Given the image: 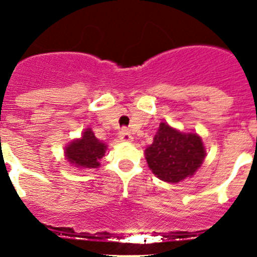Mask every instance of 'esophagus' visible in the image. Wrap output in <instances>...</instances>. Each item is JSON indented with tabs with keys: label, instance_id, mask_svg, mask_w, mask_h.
Listing matches in <instances>:
<instances>
[{
	"label": "esophagus",
	"instance_id": "obj_1",
	"mask_svg": "<svg viewBox=\"0 0 257 257\" xmlns=\"http://www.w3.org/2000/svg\"><path fill=\"white\" fill-rule=\"evenodd\" d=\"M119 138H120L121 142H132V141H133V137H132V134L129 133L126 129H123V131L120 132Z\"/></svg>",
	"mask_w": 257,
	"mask_h": 257
}]
</instances>
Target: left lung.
Instances as JSON below:
<instances>
[{"label": "left lung", "mask_w": 257, "mask_h": 257, "mask_svg": "<svg viewBox=\"0 0 257 257\" xmlns=\"http://www.w3.org/2000/svg\"><path fill=\"white\" fill-rule=\"evenodd\" d=\"M145 155L158 179L176 184L195 174L204 161L205 148L196 133H184L161 123Z\"/></svg>", "instance_id": "obj_1"}]
</instances>
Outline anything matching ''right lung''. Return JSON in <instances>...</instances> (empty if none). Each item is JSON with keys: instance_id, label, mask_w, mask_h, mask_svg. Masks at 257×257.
Here are the masks:
<instances>
[{"instance_id": "add662e5", "label": "right lung", "mask_w": 257, "mask_h": 257, "mask_svg": "<svg viewBox=\"0 0 257 257\" xmlns=\"http://www.w3.org/2000/svg\"><path fill=\"white\" fill-rule=\"evenodd\" d=\"M106 145L100 142L90 128L85 129L80 140H74L64 150L66 158L80 169H96L105 155Z\"/></svg>"}]
</instances>
